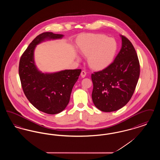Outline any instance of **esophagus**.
<instances>
[{
  "mask_svg": "<svg viewBox=\"0 0 160 160\" xmlns=\"http://www.w3.org/2000/svg\"><path fill=\"white\" fill-rule=\"evenodd\" d=\"M86 75V72L84 71H82L81 72V76H82V77H83V78L85 77Z\"/></svg>",
  "mask_w": 160,
  "mask_h": 160,
  "instance_id": "esophagus-1",
  "label": "esophagus"
}]
</instances>
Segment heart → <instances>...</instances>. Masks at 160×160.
<instances>
[{
	"mask_svg": "<svg viewBox=\"0 0 160 160\" xmlns=\"http://www.w3.org/2000/svg\"><path fill=\"white\" fill-rule=\"evenodd\" d=\"M77 45L80 52L88 56L89 65L98 70L111 64L118 47L115 39L102 34L83 35L78 39Z\"/></svg>",
	"mask_w": 160,
	"mask_h": 160,
	"instance_id": "1",
	"label": "heart"
}]
</instances>
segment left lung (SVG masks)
<instances>
[{
    "mask_svg": "<svg viewBox=\"0 0 160 160\" xmlns=\"http://www.w3.org/2000/svg\"><path fill=\"white\" fill-rule=\"evenodd\" d=\"M121 37L122 47L114 61L106 68L91 75L93 102L104 112L116 111L128 102L140 76L136 50L128 38L123 35Z\"/></svg>",
    "mask_w": 160,
    "mask_h": 160,
    "instance_id": "obj_1",
    "label": "left lung"
}]
</instances>
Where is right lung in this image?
Returning <instances> with one entry per match:
<instances>
[{"mask_svg": "<svg viewBox=\"0 0 160 160\" xmlns=\"http://www.w3.org/2000/svg\"><path fill=\"white\" fill-rule=\"evenodd\" d=\"M63 35L44 32L35 38L21 56L18 72L23 92L31 104L47 114H58L68 104L71 93L82 70L65 69L42 73L34 61L37 45L46 40L61 39Z\"/></svg>", "mask_w": 160, "mask_h": 160, "instance_id": "obj_1", "label": "right lung"}]
</instances>
